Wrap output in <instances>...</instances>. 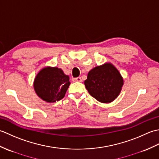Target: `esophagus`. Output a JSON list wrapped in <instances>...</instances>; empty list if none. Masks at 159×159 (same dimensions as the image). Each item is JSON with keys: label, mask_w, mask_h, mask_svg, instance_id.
<instances>
[{"label": "esophagus", "mask_w": 159, "mask_h": 159, "mask_svg": "<svg viewBox=\"0 0 159 159\" xmlns=\"http://www.w3.org/2000/svg\"><path fill=\"white\" fill-rule=\"evenodd\" d=\"M73 81H74V82H82V79L80 77L74 78Z\"/></svg>", "instance_id": "1"}]
</instances>
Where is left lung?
<instances>
[{
	"label": "left lung",
	"instance_id": "obj_1",
	"mask_svg": "<svg viewBox=\"0 0 159 159\" xmlns=\"http://www.w3.org/2000/svg\"><path fill=\"white\" fill-rule=\"evenodd\" d=\"M89 93L102 103H110L118 97L124 85L119 71L111 63L91 70L84 82Z\"/></svg>",
	"mask_w": 159,
	"mask_h": 159
}]
</instances>
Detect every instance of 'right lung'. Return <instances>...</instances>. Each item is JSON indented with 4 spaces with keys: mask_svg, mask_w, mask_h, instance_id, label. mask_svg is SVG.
<instances>
[{
    "mask_svg": "<svg viewBox=\"0 0 159 159\" xmlns=\"http://www.w3.org/2000/svg\"><path fill=\"white\" fill-rule=\"evenodd\" d=\"M70 85L69 76L57 67L47 66L37 74L33 87L40 98L52 103L61 100Z\"/></svg>",
    "mask_w": 159,
    "mask_h": 159,
    "instance_id": "1",
    "label": "right lung"
}]
</instances>
